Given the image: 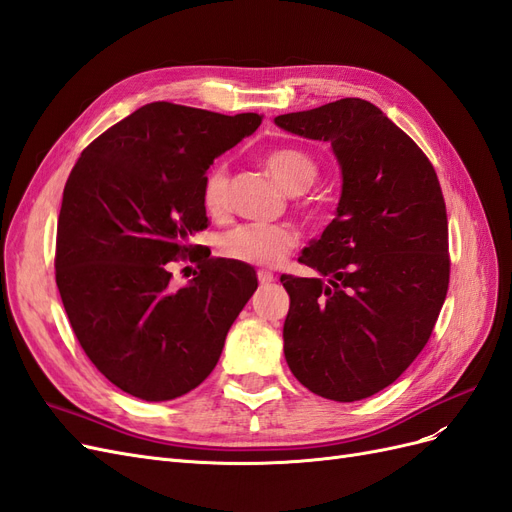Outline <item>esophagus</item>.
<instances>
[{
	"label": "esophagus",
	"mask_w": 512,
	"mask_h": 512,
	"mask_svg": "<svg viewBox=\"0 0 512 512\" xmlns=\"http://www.w3.org/2000/svg\"><path fill=\"white\" fill-rule=\"evenodd\" d=\"M273 280H275V277H273V273H271V271H267V269H260V271H258V282H260L262 286L271 284Z\"/></svg>",
	"instance_id": "obj_1"
}]
</instances>
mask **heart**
Returning a JSON list of instances; mask_svg holds the SVG:
<instances>
[{
  "mask_svg": "<svg viewBox=\"0 0 512 512\" xmlns=\"http://www.w3.org/2000/svg\"><path fill=\"white\" fill-rule=\"evenodd\" d=\"M267 173L288 194H301L318 177V164L297 149H280L265 162ZM203 207L213 218L228 211V170L213 166L203 183ZM299 243V232L288 224H241L224 232L220 239L222 256L243 265H275Z\"/></svg>",
  "mask_w": 512,
  "mask_h": 512,
  "instance_id": "1",
  "label": "heart"
}]
</instances>
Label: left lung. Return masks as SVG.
<instances>
[{
  "label": "left lung",
  "mask_w": 512,
  "mask_h": 512,
  "mask_svg": "<svg viewBox=\"0 0 512 512\" xmlns=\"http://www.w3.org/2000/svg\"><path fill=\"white\" fill-rule=\"evenodd\" d=\"M329 143L342 196L335 220L282 275L284 354L305 389L359 401L393 384L427 344L448 290V222L431 162L378 106L344 98L275 117Z\"/></svg>",
  "instance_id": "8db88e82"
}]
</instances>
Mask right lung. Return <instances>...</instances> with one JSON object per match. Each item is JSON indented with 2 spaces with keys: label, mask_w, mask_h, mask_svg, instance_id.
<instances>
[{
  "label": "right lung",
  "mask_w": 512,
  "mask_h": 512,
  "mask_svg": "<svg viewBox=\"0 0 512 512\" xmlns=\"http://www.w3.org/2000/svg\"><path fill=\"white\" fill-rule=\"evenodd\" d=\"M262 115H220L151 102L76 160L57 222L55 280L89 361L145 401L190 393L218 365L228 329L258 288L250 265L196 258L169 286V262L207 228L203 183L213 160L258 130Z\"/></svg>",
  "instance_id": "right-lung-1"
}]
</instances>
